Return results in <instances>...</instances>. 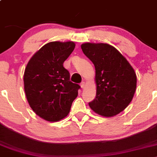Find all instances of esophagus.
Returning <instances> with one entry per match:
<instances>
[{"label":"esophagus","mask_w":157,"mask_h":157,"mask_svg":"<svg viewBox=\"0 0 157 157\" xmlns=\"http://www.w3.org/2000/svg\"><path fill=\"white\" fill-rule=\"evenodd\" d=\"M80 86H81L82 89H84L86 87V83L85 82H82L81 83H80Z\"/></svg>","instance_id":"obj_1"}]
</instances>
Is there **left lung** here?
<instances>
[{
	"label": "left lung",
	"mask_w": 157,
	"mask_h": 157,
	"mask_svg": "<svg viewBox=\"0 0 157 157\" xmlns=\"http://www.w3.org/2000/svg\"><path fill=\"white\" fill-rule=\"evenodd\" d=\"M81 49L95 68L96 96L89 105L101 116L118 114L134 96L137 84L134 69L117 49L108 44L85 43Z\"/></svg>",
	"instance_id": "8db88e82"
}]
</instances>
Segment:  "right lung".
I'll list each match as a JSON object with an SVG mask.
<instances>
[{
	"mask_svg": "<svg viewBox=\"0 0 157 157\" xmlns=\"http://www.w3.org/2000/svg\"><path fill=\"white\" fill-rule=\"evenodd\" d=\"M75 48L72 41L45 44L31 58L24 73V89L29 105L40 117L57 122L70 112L80 86L70 81L63 63Z\"/></svg>",
	"mask_w": 157,
	"mask_h": 157,
	"instance_id": "add662e5",
	"label": "right lung"
}]
</instances>
